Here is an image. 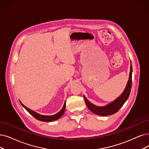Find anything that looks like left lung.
Returning a JSON list of instances; mask_svg holds the SVG:
<instances>
[{
    "instance_id": "left-lung-1",
    "label": "left lung",
    "mask_w": 149,
    "mask_h": 149,
    "mask_svg": "<svg viewBox=\"0 0 149 149\" xmlns=\"http://www.w3.org/2000/svg\"><path fill=\"white\" fill-rule=\"evenodd\" d=\"M130 71L129 74L128 81L126 85L125 88L123 90V92L118 96L116 99L112 101L111 103L107 104L104 106H98L92 103L90 101H88L87 98L84 95V98L87 106L89 110L91 111L94 114L101 116H108L115 114L121 107L126 102V101L129 97V95L132 88V65L130 61Z\"/></svg>"
}]
</instances>
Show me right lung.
Wrapping results in <instances>:
<instances>
[{
	"label": "right lung",
	"instance_id": "add662e5",
	"mask_svg": "<svg viewBox=\"0 0 149 149\" xmlns=\"http://www.w3.org/2000/svg\"><path fill=\"white\" fill-rule=\"evenodd\" d=\"M19 102H20L21 105L27 110V111L28 112H29L30 114H31L32 116H33L35 118H36V119L38 120H40V121H42V122H49L55 121V120L58 119V118H60L63 116V114H64V112H65V102L62 109L58 112H57V114L52 115V116L41 115V114H39V113H38L37 112H35V111H33L31 109L28 108L27 107H26V106H24L21 103L20 100H19Z\"/></svg>",
	"mask_w": 149,
	"mask_h": 149
}]
</instances>
